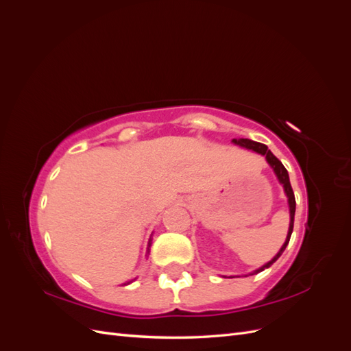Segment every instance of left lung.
<instances>
[{"mask_svg":"<svg viewBox=\"0 0 351 351\" xmlns=\"http://www.w3.org/2000/svg\"><path fill=\"white\" fill-rule=\"evenodd\" d=\"M232 142H234L236 145L243 146V147H247V149H252V151L258 152V154H261V155H263L265 158H267L268 164L274 168L275 174H277V177H278V180H280V183L284 186V190H285V193H287V197H289V205H290V228H289V234H287V239H285L284 246L281 247V250L278 252L277 256H275L271 262H268V263L265 265V267H263V268H268V267H271V265H272L275 261H277V259L281 256V253H282V252H284V249L287 247V244H289L290 237H291V232H293V226H294V212H295V199H294V193H293V189H291V184H290L289 173H287V169H285V167L281 164L280 159H278L277 156H275V155L268 149V146H267V145L259 143V142H253V141H250V139H239V141H237V139H234ZM263 268H261V269H259V271H256V272L263 271Z\"/></svg>","mask_w":351,"mask_h":351,"instance_id":"1","label":"left lung"}]
</instances>
